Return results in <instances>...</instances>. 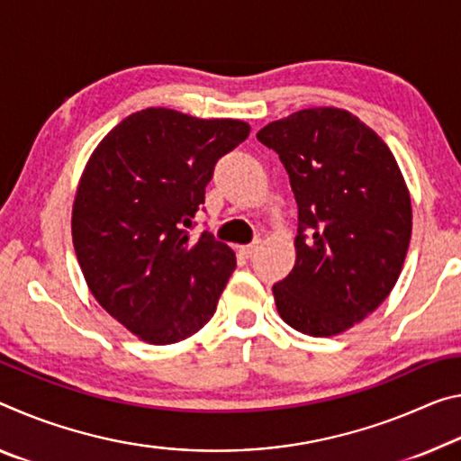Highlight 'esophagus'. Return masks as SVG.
Masks as SVG:
<instances>
[{
    "instance_id": "1",
    "label": "esophagus",
    "mask_w": 461,
    "mask_h": 461,
    "mask_svg": "<svg viewBox=\"0 0 461 461\" xmlns=\"http://www.w3.org/2000/svg\"><path fill=\"white\" fill-rule=\"evenodd\" d=\"M258 246H260V240H254L252 244H246V246H240V254H242L244 258H252L254 257V252L258 250Z\"/></svg>"
}]
</instances>
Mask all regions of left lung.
<instances>
[{
	"mask_svg": "<svg viewBox=\"0 0 461 461\" xmlns=\"http://www.w3.org/2000/svg\"><path fill=\"white\" fill-rule=\"evenodd\" d=\"M297 201L295 267L273 285L279 316L310 336L361 322L390 295L412 233L406 182L388 145L348 111L305 108L260 129Z\"/></svg>",
	"mask_w": 461,
	"mask_h": 461,
	"instance_id": "1",
	"label": "left lung"
}]
</instances>
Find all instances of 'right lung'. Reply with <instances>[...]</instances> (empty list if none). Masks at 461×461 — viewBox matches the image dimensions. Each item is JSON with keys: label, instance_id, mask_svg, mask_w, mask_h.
<instances>
[{"label": "right lung", "instance_id": "add662e5", "mask_svg": "<svg viewBox=\"0 0 461 461\" xmlns=\"http://www.w3.org/2000/svg\"><path fill=\"white\" fill-rule=\"evenodd\" d=\"M244 121L145 108L94 149L71 213L73 248L96 302L149 345L185 340L213 318L236 254L191 236L217 159Z\"/></svg>", "mask_w": 461, "mask_h": 461}]
</instances>
